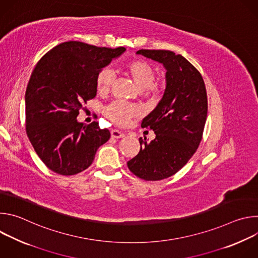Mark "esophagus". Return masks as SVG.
Masks as SVG:
<instances>
[{
	"label": "esophagus",
	"instance_id": "obj_1",
	"mask_svg": "<svg viewBox=\"0 0 258 258\" xmlns=\"http://www.w3.org/2000/svg\"><path fill=\"white\" fill-rule=\"evenodd\" d=\"M111 137L114 138V139H120V138H123L124 137V134L117 131V130H112L111 131Z\"/></svg>",
	"mask_w": 258,
	"mask_h": 258
}]
</instances>
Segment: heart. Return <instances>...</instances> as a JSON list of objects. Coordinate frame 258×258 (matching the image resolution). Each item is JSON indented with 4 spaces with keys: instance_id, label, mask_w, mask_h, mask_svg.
<instances>
[{
    "instance_id": "heart-1",
    "label": "heart",
    "mask_w": 258,
    "mask_h": 258,
    "mask_svg": "<svg viewBox=\"0 0 258 258\" xmlns=\"http://www.w3.org/2000/svg\"><path fill=\"white\" fill-rule=\"evenodd\" d=\"M126 75L133 80L137 88L141 91L154 89L155 73L153 67L143 60H133L124 66ZM113 73L109 68L102 69L97 76L96 86L99 93L105 94L111 88ZM106 117L117 125H126L132 118L138 117L141 113L136 105L116 101L105 108Z\"/></svg>"
}]
</instances>
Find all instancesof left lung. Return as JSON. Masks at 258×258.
Wrapping results in <instances>:
<instances>
[{"mask_svg":"<svg viewBox=\"0 0 258 258\" xmlns=\"http://www.w3.org/2000/svg\"><path fill=\"white\" fill-rule=\"evenodd\" d=\"M137 55L165 68V90L141 126L156 137L140 138L141 149L127 161L128 169L145 180H160L176 173L196 152L207 117V95L200 72L181 55L167 50H139Z\"/></svg>","mask_w":258,"mask_h":258,"instance_id":"left-lung-1","label":"left lung"}]
</instances>
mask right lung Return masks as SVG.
Listing matches in <instances>:
<instances>
[{"label":"right lung","mask_w":258,"mask_h":258,"mask_svg":"<svg viewBox=\"0 0 258 258\" xmlns=\"http://www.w3.org/2000/svg\"><path fill=\"white\" fill-rule=\"evenodd\" d=\"M125 48H100L78 41L62 43L36 63L25 92L26 134L41 160L56 173L77 174L94 161L110 139L98 122L77 117L97 95L98 73Z\"/></svg>","instance_id":"right-lung-1"}]
</instances>
